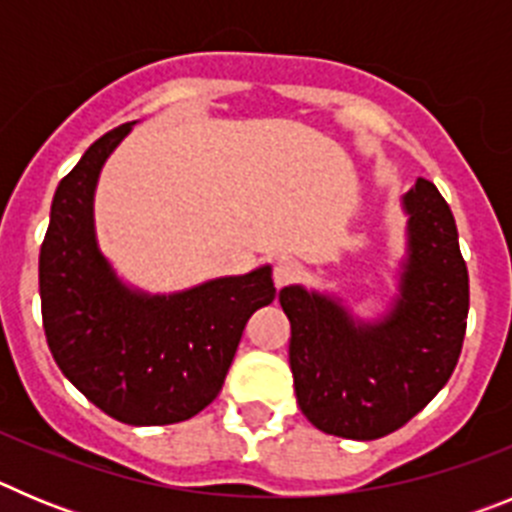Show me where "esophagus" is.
<instances>
[{
  "label": "esophagus",
  "instance_id": "1",
  "mask_svg": "<svg viewBox=\"0 0 512 512\" xmlns=\"http://www.w3.org/2000/svg\"><path fill=\"white\" fill-rule=\"evenodd\" d=\"M302 266L295 259H279L274 261V284L284 287V284H292L295 279H300Z\"/></svg>",
  "mask_w": 512,
  "mask_h": 512
}]
</instances>
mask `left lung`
Listing matches in <instances>:
<instances>
[{"instance_id":"obj_1","label":"left lung","mask_w":512,"mask_h":512,"mask_svg":"<svg viewBox=\"0 0 512 512\" xmlns=\"http://www.w3.org/2000/svg\"><path fill=\"white\" fill-rule=\"evenodd\" d=\"M408 253L400 287L377 323L300 284L279 292L292 325L289 366L297 405L315 428L354 441L397 431L449 382L467 333L469 274L454 215L436 184L402 197Z\"/></svg>"}]
</instances>
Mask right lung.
<instances>
[{
	"instance_id": "1",
	"label": "right lung",
	"mask_w": 512,
	"mask_h": 512,
	"mask_svg": "<svg viewBox=\"0 0 512 512\" xmlns=\"http://www.w3.org/2000/svg\"><path fill=\"white\" fill-rule=\"evenodd\" d=\"M133 122L94 140L53 194L40 246V307L63 377L128 425H169L223 390L248 318L277 295L271 266L174 295L130 289L94 233L99 171Z\"/></svg>"
}]
</instances>
